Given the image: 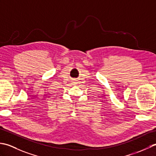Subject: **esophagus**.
<instances>
[{
    "mask_svg": "<svg viewBox=\"0 0 156 156\" xmlns=\"http://www.w3.org/2000/svg\"><path fill=\"white\" fill-rule=\"evenodd\" d=\"M75 81H77V80H75ZM75 83H77V82H75Z\"/></svg>",
    "mask_w": 156,
    "mask_h": 156,
    "instance_id": "1",
    "label": "esophagus"
}]
</instances>
